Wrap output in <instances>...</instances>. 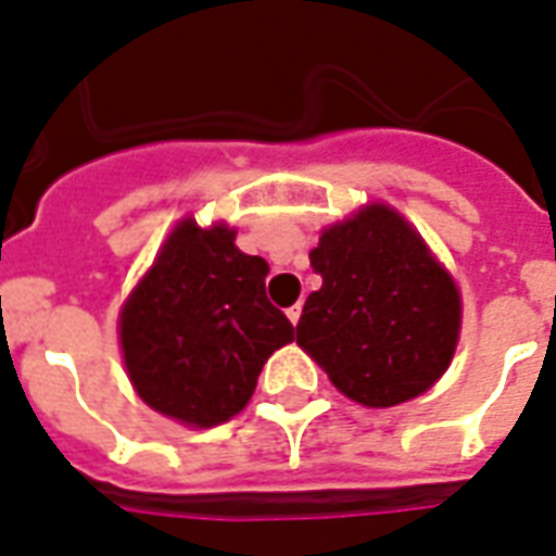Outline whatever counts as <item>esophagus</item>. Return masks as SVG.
<instances>
[{
  "label": "esophagus",
  "mask_w": 556,
  "mask_h": 556,
  "mask_svg": "<svg viewBox=\"0 0 556 556\" xmlns=\"http://www.w3.org/2000/svg\"><path fill=\"white\" fill-rule=\"evenodd\" d=\"M286 315H289V320L291 324H294V327H298V320H300V315H303V303H294V306H291V309H286Z\"/></svg>",
  "instance_id": "34e87169"
}]
</instances>
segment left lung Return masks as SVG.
Segmentation results:
<instances>
[{
  "label": "left lung",
  "instance_id": "obj_1",
  "mask_svg": "<svg viewBox=\"0 0 556 556\" xmlns=\"http://www.w3.org/2000/svg\"><path fill=\"white\" fill-rule=\"evenodd\" d=\"M320 289L298 324V344L341 394L397 406L425 394L454 359L463 303L425 238L371 203L320 232L309 253Z\"/></svg>",
  "mask_w": 556,
  "mask_h": 556
}]
</instances>
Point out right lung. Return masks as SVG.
Wrapping results in <instances>:
<instances>
[{
  "mask_svg": "<svg viewBox=\"0 0 556 556\" xmlns=\"http://www.w3.org/2000/svg\"><path fill=\"white\" fill-rule=\"evenodd\" d=\"M267 270L226 224H176L121 312L123 362L143 404L185 427L244 409L267 356L294 341L265 294Z\"/></svg>",
  "mask_w": 556,
  "mask_h": 556,
  "instance_id": "obj_1",
  "label": "right lung"
}]
</instances>
